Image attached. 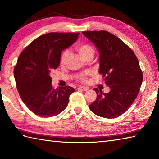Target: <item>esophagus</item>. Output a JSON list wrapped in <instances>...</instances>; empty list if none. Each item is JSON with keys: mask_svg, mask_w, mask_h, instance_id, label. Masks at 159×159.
<instances>
[{"mask_svg": "<svg viewBox=\"0 0 159 159\" xmlns=\"http://www.w3.org/2000/svg\"><path fill=\"white\" fill-rule=\"evenodd\" d=\"M78 89H81V90H83V91H88V89H89V88H88V87H83V86H79V87L78 88Z\"/></svg>", "mask_w": 159, "mask_h": 159, "instance_id": "34e87169", "label": "esophagus"}]
</instances>
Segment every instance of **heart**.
I'll list each match as a JSON object with an SVG mask.
<instances>
[{
    "mask_svg": "<svg viewBox=\"0 0 159 159\" xmlns=\"http://www.w3.org/2000/svg\"><path fill=\"white\" fill-rule=\"evenodd\" d=\"M76 49L83 58L85 59L89 56H94V50L93 47H92L90 44H83L79 45V47L76 48ZM69 55H70V51L69 50H65L62 52L60 56V64L65 65L66 62H67ZM92 74L91 71H86L84 73H82L79 75L78 76V79L82 83H85L87 81V77L89 75Z\"/></svg>",
    "mask_w": 159,
    "mask_h": 159,
    "instance_id": "heart-1",
    "label": "heart"
}]
</instances>
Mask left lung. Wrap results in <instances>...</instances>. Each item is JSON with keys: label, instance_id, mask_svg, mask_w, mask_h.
<instances>
[{"label": "left lung", "instance_id": "obj_1", "mask_svg": "<svg viewBox=\"0 0 159 159\" xmlns=\"http://www.w3.org/2000/svg\"><path fill=\"white\" fill-rule=\"evenodd\" d=\"M99 51V74L111 90L103 94L94 88L97 97L89 109L98 116L116 118L127 111L136 99L143 82V71L131 48L106 30L83 31Z\"/></svg>", "mask_w": 159, "mask_h": 159}]
</instances>
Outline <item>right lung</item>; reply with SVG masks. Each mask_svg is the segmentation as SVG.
<instances>
[{
    "label": "right lung",
    "mask_w": 159,
    "mask_h": 159,
    "mask_svg": "<svg viewBox=\"0 0 159 159\" xmlns=\"http://www.w3.org/2000/svg\"><path fill=\"white\" fill-rule=\"evenodd\" d=\"M79 33H49L32 42L19 55L14 69L17 90L30 111L43 117L60 114L67 108L75 89H54L50 74L60 64L61 52L76 41Z\"/></svg>",
    "instance_id": "obj_1"
}]
</instances>
